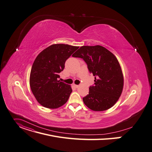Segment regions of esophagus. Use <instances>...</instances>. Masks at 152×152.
Wrapping results in <instances>:
<instances>
[{"label": "esophagus", "mask_w": 152, "mask_h": 152, "mask_svg": "<svg viewBox=\"0 0 152 152\" xmlns=\"http://www.w3.org/2000/svg\"><path fill=\"white\" fill-rule=\"evenodd\" d=\"M73 86H74L75 88H77V87H79V86H78V85H75V84H74V85H73Z\"/></svg>", "instance_id": "obj_1"}]
</instances>
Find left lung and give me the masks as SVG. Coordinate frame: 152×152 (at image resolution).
I'll list each match as a JSON object with an SVG mask.
<instances>
[{
  "instance_id": "1",
  "label": "left lung",
  "mask_w": 152,
  "mask_h": 152,
  "mask_svg": "<svg viewBox=\"0 0 152 152\" xmlns=\"http://www.w3.org/2000/svg\"><path fill=\"white\" fill-rule=\"evenodd\" d=\"M73 57L83 59L94 76V86L83 98L86 105L93 111H104L119 99L124 86L119 63L115 55L101 45L82 46Z\"/></svg>"
}]
</instances>
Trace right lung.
<instances>
[{"label":"right lung","mask_w":152,"mask_h":152,"mask_svg":"<svg viewBox=\"0 0 152 152\" xmlns=\"http://www.w3.org/2000/svg\"><path fill=\"white\" fill-rule=\"evenodd\" d=\"M79 48L67 44H54L41 51L33 64L30 88L37 102L48 108H57L68 101L71 86L58 80L65 61Z\"/></svg>","instance_id":"obj_1"}]
</instances>
